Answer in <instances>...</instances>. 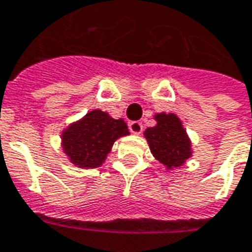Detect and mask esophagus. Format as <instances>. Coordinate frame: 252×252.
Segmentation results:
<instances>
[{
    "label": "esophagus",
    "mask_w": 252,
    "mask_h": 252,
    "mask_svg": "<svg viewBox=\"0 0 252 252\" xmlns=\"http://www.w3.org/2000/svg\"><path fill=\"white\" fill-rule=\"evenodd\" d=\"M128 126H129V131L132 133H142L143 131V124L140 121H131Z\"/></svg>",
    "instance_id": "esophagus-1"
}]
</instances>
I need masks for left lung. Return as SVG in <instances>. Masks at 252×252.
Returning <instances> with one entry per match:
<instances>
[{
	"label": "left lung",
	"instance_id": "1",
	"mask_svg": "<svg viewBox=\"0 0 252 252\" xmlns=\"http://www.w3.org/2000/svg\"><path fill=\"white\" fill-rule=\"evenodd\" d=\"M158 124L144 131L151 153L166 167L184 164L190 157V142L180 119L173 113L157 115Z\"/></svg>",
	"mask_w": 252,
	"mask_h": 252
}]
</instances>
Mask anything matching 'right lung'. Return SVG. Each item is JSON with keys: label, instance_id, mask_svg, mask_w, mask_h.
I'll use <instances>...</instances> for the list:
<instances>
[{"label": "right lung", "instance_id": "right-lung-1", "mask_svg": "<svg viewBox=\"0 0 252 252\" xmlns=\"http://www.w3.org/2000/svg\"><path fill=\"white\" fill-rule=\"evenodd\" d=\"M124 120H115L101 110H92L63 133V148L74 164L83 169L98 167L113 143L128 135Z\"/></svg>", "mask_w": 252, "mask_h": 252}]
</instances>
